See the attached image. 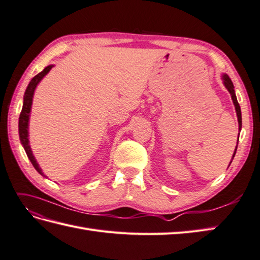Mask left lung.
Wrapping results in <instances>:
<instances>
[{
  "label": "left lung",
  "mask_w": 260,
  "mask_h": 260,
  "mask_svg": "<svg viewBox=\"0 0 260 260\" xmlns=\"http://www.w3.org/2000/svg\"><path fill=\"white\" fill-rule=\"evenodd\" d=\"M221 79H222V82H223V85L226 86V89L229 91L230 95H232V99H233V102H234V106H235V109H236V113H237V118H238V124H239V131L241 130V110H240V106L239 103L237 101V96H236V93H235V86L232 82V80H230V78L227 76L226 73H223L221 76ZM239 138V136H238ZM236 151H237V146H236V149H235V152L233 154V159L235 157L236 154ZM232 159V160H233ZM230 164H232V161H230ZM229 164V166H230Z\"/></svg>",
  "instance_id": "8db88e82"
}]
</instances>
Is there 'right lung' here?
<instances>
[{"label":"right lung","instance_id":"1","mask_svg":"<svg viewBox=\"0 0 260 260\" xmlns=\"http://www.w3.org/2000/svg\"><path fill=\"white\" fill-rule=\"evenodd\" d=\"M53 64H50L48 67L44 68V70L38 73L36 77H34L30 83H28L27 88L25 90L24 96H23V107H22V111L19 118V136H20V141L22 143L23 148H24L25 152L27 154V158L30 159L32 162L33 167L36 168V170L39 172L40 175H42L43 177L44 174L42 172V169L40 168L39 164L37 162V159L34 158L33 152L30 147V141H28V120H30V113H31V108H32V101H33V95H34V91H36L38 84L40 81L47 76V74L50 72V70L53 68Z\"/></svg>","mask_w":260,"mask_h":260}]
</instances>
